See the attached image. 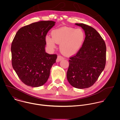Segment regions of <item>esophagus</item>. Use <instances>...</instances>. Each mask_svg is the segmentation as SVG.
I'll list each match as a JSON object with an SVG mask.
<instances>
[{"label": "esophagus", "mask_w": 120, "mask_h": 120, "mask_svg": "<svg viewBox=\"0 0 120 120\" xmlns=\"http://www.w3.org/2000/svg\"><path fill=\"white\" fill-rule=\"evenodd\" d=\"M64 59V57H63V56H61L59 55V56H57V59H56V62H58L61 61L62 60H63V59Z\"/></svg>", "instance_id": "obj_1"}]
</instances>
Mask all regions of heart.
<instances>
[{
	"instance_id": "b5f03b06",
	"label": "heart",
	"mask_w": 120,
	"mask_h": 120,
	"mask_svg": "<svg viewBox=\"0 0 120 120\" xmlns=\"http://www.w3.org/2000/svg\"><path fill=\"white\" fill-rule=\"evenodd\" d=\"M52 36L47 35L45 42L48 47L54 49L57 43L62 53L66 56H72L76 53L81 47L85 34L80 28L75 29L70 27H63L53 30Z\"/></svg>"
}]
</instances>
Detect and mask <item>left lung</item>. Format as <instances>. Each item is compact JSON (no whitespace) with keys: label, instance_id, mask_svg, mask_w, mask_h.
Listing matches in <instances>:
<instances>
[{"label":"left lung","instance_id":"obj_1","mask_svg":"<svg viewBox=\"0 0 120 120\" xmlns=\"http://www.w3.org/2000/svg\"><path fill=\"white\" fill-rule=\"evenodd\" d=\"M75 25L84 30L85 38L77 53L69 58L67 78L73 87L87 88L96 82L105 69L106 47L94 28L83 23Z\"/></svg>","mask_w":120,"mask_h":120}]
</instances>
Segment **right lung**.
<instances>
[{
    "label": "right lung",
    "mask_w": 120,
    "mask_h": 120,
    "mask_svg": "<svg viewBox=\"0 0 120 120\" xmlns=\"http://www.w3.org/2000/svg\"><path fill=\"white\" fill-rule=\"evenodd\" d=\"M53 21H40L20 28L11 44L12 65L21 81L28 86H42L47 81L57 55L45 52V37Z\"/></svg>",
    "instance_id": "add662e5"
}]
</instances>
